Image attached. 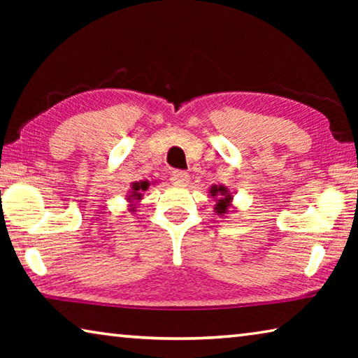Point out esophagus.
<instances>
[{"instance_id": "obj_1", "label": "esophagus", "mask_w": 358, "mask_h": 358, "mask_svg": "<svg viewBox=\"0 0 358 358\" xmlns=\"http://www.w3.org/2000/svg\"><path fill=\"white\" fill-rule=\"evenodd\" d=\"M171 180L173 185L177 186H186L187 181H189V175L183 171H173L171 175Z\"/></svg>"}]
</instances>
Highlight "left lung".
Segmentation results:
<instances>
[{
	"mask_svg": "<svg viewBox=\"0 0 358 358\" xmlns=\"http://www.w3.org/2000/svg\"><path fill=\"white\" fill-rule=\"evenodd\" d=\"M210 196L213 197L215 201V213L220 216H227L230 211H234V194L229 191L227 186L224 185H213L210 187Z\"/></svg>",
	"mask_w": 358,
	"mask_h": 358,
	"instance_id": "1",
	"label": "left lung"
}]
</instances>
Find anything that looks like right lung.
<instances>
[{"instance_id":"right-lung-1","label":"right lung","mask_w":358,"mask_h":358,"mask_svg":"<svg viewBox=\"0 0 358 358\" xmlns=\"http://www.w3.org/2000/svg\"><path fill=\"white\" fill-rule=\"evenodd\" d=\"M148 186H150V181H147V180L132 181L131 183V189L128 192V196H126V201H128V203H129L131 213H136L137 211V205L142 201L143 192L148 189Z\"/></svg>"}]
</instances>
